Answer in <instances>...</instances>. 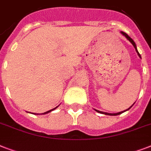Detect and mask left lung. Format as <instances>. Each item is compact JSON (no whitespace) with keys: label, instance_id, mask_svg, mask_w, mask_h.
Wrapping results in <instances>:
<instances>
[{"label":"left lung","instance_id":"1","mask_svg":"<svg viewBox=\"0 0 151 151\" xmlns=\"http://www.w3.org/2000/svg\"><path fill=\"white\" fill-rule=\"evenodd\" d=\"M121 33H122V35H124V36L125 37H126L127 40H129V41H130V42H131L132 45H133V47H134V48H135V49H136V52H137V54H138L139 57V58H140V59H141V55H140V54H139V53L138 50H137V48H136V43H135V42H134L133 40H132V39L131 37H129V35H128V34H125V33H124V32L121 31ZM133 104H134V103H133ZM132 106H133V105H132ZM132 106H130V107L128 108V109H127V110H124V111H121V112H118V113H114V114H111V113H106V112H103V111H99V110H96V109H94V110H96V112L100 113V114H106V115H111V116H116V115H119V114H122V113H124V112H125V111H127V110H129V109H130V108H131Z\"/></svg>","mask_w":151,"mask_h":151}]
</instances>
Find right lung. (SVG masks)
<instances>
[{
	"instance_id": "right-lung-1",
	"label": "right lung",
	"mask_w": 151,
	"mask_h": 151,
	"mask_svg": "<svg viewBox=\"0 0 151 151\" xmlns=\"http://www.w3.org/2000/svg\"><path fill=\"white\" fill-rule=\"evenodd\" d=\"M58 106H56V107H55L54 109H52V110H48V111H47V112H45V113H43V114H48V113H50L51 111H52V110H55V109H56V108L58 107ZM33 114H34V113H33Z\"/></svg>"
}]
</instances>
